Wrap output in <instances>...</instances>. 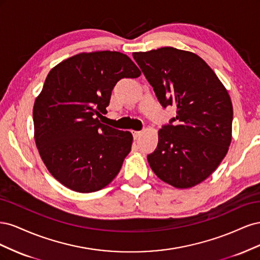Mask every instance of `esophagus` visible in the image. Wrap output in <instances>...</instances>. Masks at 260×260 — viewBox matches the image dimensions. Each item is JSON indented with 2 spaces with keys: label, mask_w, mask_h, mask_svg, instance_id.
I'll return each mask as SVG.
<instances>
[{
  "label": "esophagus",
  "mask_w": 260,
  "mask_h": 260,
  "mask_svg": "<svg viewBox=\"0 0 260 260\" xmlns=\"http://www.w3.org/2000/svg\"><path fill=\"white\" fill-rule=\"evenodd\" d=\"M131 132H132L133 138H135V139H138V138H140L141 136L143 135L142 131H135V130H133V131H131Z\"/></svg>",
  "instance_id": "esophagus-1"
}]
</instances>
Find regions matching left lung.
<instances>
[{"label": "left lung", "instance_id": "1", "mask_svg": "<svg viewBox=\"0 0 260 260\" xmlns=\"http://www.w3.org/2000/svg\"><path fill=\"white\" fill-rule=\"evenodd\" d=\"M164 108L177 116L158 131L147 155L155 175L178 188L192 187L214 172L231 143L233 107L229 93L198 55L175 48L133 53Z\"/></svg>", "mask_w": 260, "mask_h": 260}]
</instances>
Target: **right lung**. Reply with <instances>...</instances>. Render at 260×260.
<instances>
[{
    "label": "right lung",
    "mask_w": 260,
    "mask_h": 260,
    "mask_svg": "<svg viewBox=\"0 0 260 260\" xmlns=\"http://www.w3.org/2000/svg\"><path fill=\"white\" fill-rule=\"evenodd\" d=\"M140 75L127 55L111 51L77 54L49 73L34 106L35 140L46 168L62 185L95 192L120 171L132 135L98 118L107 113L116 83Z\"/></svg>",
    "instance_id": "obj_1"
}]
</instances>
